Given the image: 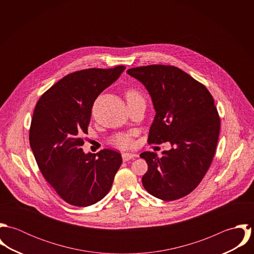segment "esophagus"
I'll return each instance as SVG.
<instances>
[{
    "label": "esophagus",
    "instance_id": "obj_1",
    "mask_svg": "<svg viewBox=\"0 0 254 254\" xmlns=\"http://www.w3.org/2000/svg\"><path fill=\"white\" fill-rule=\"evenodd\" d=\"M137 157V154H134V153H128V152H123L122 153V159L123 161H129L130 159H133Z\"/></svg>",
    "mask_w": 254,
    "mask_h": 254
}]
</instances>
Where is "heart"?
<instances>
[{
  "label": "heart",
  "mask_w": 254,
  "mask_h": 254,
  "mask_svg": "<svg viewBox=\"0 0 254 254\" xmlns=\"http://www.w3.org/2000/svg\"><path fill=\"white\" fill-rule=\"evenodd\" d=\"M125 97H126L128 104L135 103V102H145L142 93L135 88L128 89L125 93ZM134 136H135L134 132L118 133V134L113 135L109 141L112 145H115L117 147L129 148L133 145V137Z\"/></svg>",
  "instance_id": "1"
}]
</instances>
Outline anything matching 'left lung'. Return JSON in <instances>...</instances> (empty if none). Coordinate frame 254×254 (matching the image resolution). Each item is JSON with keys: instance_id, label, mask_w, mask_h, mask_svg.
Masks as SVG:
<instances>
[{"instance_id": "obj_1", "label": "left lung", "mask_w": 254, "mask_h": 254, "mask_svg": "<svg viewBox=\"0 0 254 254\" xmlns=\"http://www.w3.org/2000/svg\"><path fill=\"white\" fill-rule=\"evenodd\" d=\"M144 84L154 109L148 144L169 142L172 148L140 154L147 163L142 178L151 195L164 201L191 192L206 174L217 145L220 117L206 87L178 67L151 64L127 70Z\"/></svg>"}]
</instances>
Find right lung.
I'll use <instances>...</instances> for the list:
<instances>
[{"mask_svg": "<svg viewBox=\"0 0 254 254\" xmlns=\"http://www.w3.org/2000/svg\"><path fill=\"white\" fill-rule=\"evenodd\" d=\"M125 69L89 68L70 73L45 92L37 103L29 143L38 167L57 193L74 206H90L109 191L121 154L105 148L84 153L85 134L99 95Z\"/></svg>", "mask_w": 254, "mask_h": 254, "instance_id": "1", "label": "right lung"}]
</instances>
